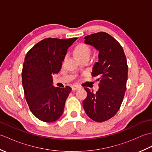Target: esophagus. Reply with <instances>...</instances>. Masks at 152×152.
Returning <instances> with one entry per match:
<instances>
[{"mask_svg": "<svg viewBox=\"0 0 152 152\" xmlns=\"http://www.w3.org/2000/svg\"><path fill=\"white\" fill-rule=\"evenodd\" d=\"M79 88H80V87L78 86H77V85H74L72 87V89L73 91H76V90H78Z\"/></svg>", "mask_w": 152, "mask_h": 152, "instance_id": "34e87169", "label": "esophagus"}]
</instances>
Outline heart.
<instances>
[{
	"label": "heart",
	"mask_w": 152,
	"mask_h": 152,
	"mask_svg": "<svg viewBox=\"0 0 152 152\" xmlns=\"http://www.w3.org/2000/svg\"><path fill=\"white\" fill-rule=\"evenodd\" d=\"M91 53V49L88 44L80 43L77 45L74 49V53L78 58L83 57H89Z\"/></svg>",
	"instance_id": "heart-1"
}]
</instances>
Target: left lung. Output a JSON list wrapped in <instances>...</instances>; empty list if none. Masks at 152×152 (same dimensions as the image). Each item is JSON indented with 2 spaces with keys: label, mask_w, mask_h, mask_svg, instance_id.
<instances>
[{
  "label": "left lung",
  "mask_w": 152,
  "mask_h": 152,
  "mask_svg": "<svg viewBox=\"0 0 152 152\" xmlns=\"http://www.w3.org/2000/svg\"><path fill=\"white\" fill-rule=\"evenodd\" d=\"M85 43L99 51V61L93 67L92 76H97L96 93L85 88L88 93L83 106L88 117L96 122L108 120L119 110L124 97L128 66L123 48L109 34L100 32L86 36Z\"/></svg>",
  "instance_id": "8db88e82"
}]
</instances>
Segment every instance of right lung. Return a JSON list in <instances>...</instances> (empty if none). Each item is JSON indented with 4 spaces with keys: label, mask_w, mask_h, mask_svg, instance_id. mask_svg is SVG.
<instances>
[{
    "label": "right lung",
    "mask_w": 152,
    "mask_h": 152,
    "mask_svg": "<svg viewBox=\"0 0 152 152\" xmlns=\"http://www.w3.org/2000/svg\"><path fill=\"white\" fill-rule=\"evenodd\" d=\"M76 40L46 38L26 54L21 73L24 94L30 110L41 121L53 122L63 114L72 89L55 88L52 75L59 72L68 48Z\"/></svg>",
    "instance_id": "add662e5"
}]
</instances>
